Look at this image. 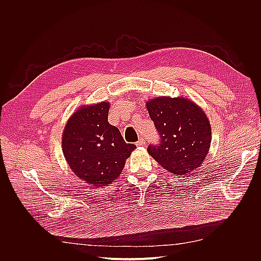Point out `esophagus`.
<instances>
[{
    "label": "esophagus",
    "instance_id": "1",
    "mask_svg": "<svg viewBox=\"0 0 261 261\" xmlns=\"http://www.w3.org/2000/svg\"><path fill=\"white\" fill-rule=\"evenodd\" d=\"M145 144V140L143 138H140L137 142H136V145L137 146H143Z\"/></svg>",
    "mask_w": 261,
    "mask_h": 261
}]
</instances>
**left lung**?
<instances>
[{
    "instance_id": "left-lung-1",
    "label": "left lung",
    "mask_w": 261,
    "mask_h": 261,
    "mask_svg": "<svg viewBox=\"0 0 261 261\" xmlns=\"http://www.w3.org/2000/svg\"><path fill=\"white\" fill-rule=\"evenodd\" d=\"M161 142L150 144L148 153L177 176L199 168L212 142V127L205 113L188 98L159 96L146 101Z\"/></svg>"
}]
</instances>
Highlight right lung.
<instances>
[{
    "label": "right lung",
    "mask_w": 261,
    "mask_h": 261,
    "mask_svg": "<svg viewBox=\"0 0 261 261\" xmlns=\"http://www.w3.org/2000/svg\"><path fill=\"white\" fill-rule=\"evenodd\" d=\"M109 110L108 101L80 107L63 131L62 148L69 167L79 179L93 186L114 182L136 148L109 123Z\"/></svg>",
    "instance_id": "add662e5"
}]
</instances>
